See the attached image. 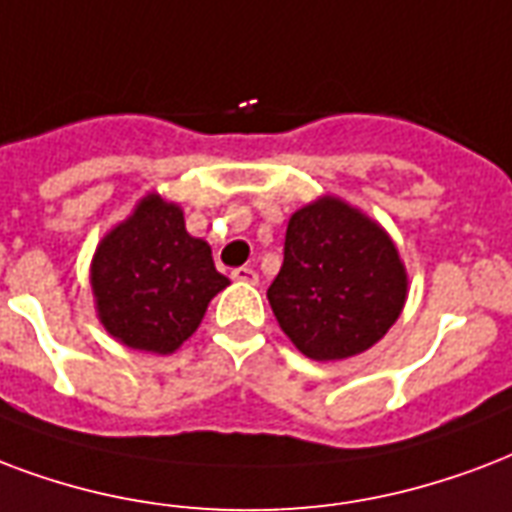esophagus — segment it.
<instances>
[{"instance_id": "obj_1", "label": "esophagus", "mask_w": 512, "mask_h": 512, "mask_svg": "<svg viewBox=\"0 0 512 512\" xmlns=\"http://www.w3.org/2000/svg\"><path fill=\"white\" fill-rule=\"evenodd\" d=\"M230 276L236 279V282H244V284H257L260 282V276H257L255 268H247V265H241V268H233Z\"/></svg>"}]
</instances>
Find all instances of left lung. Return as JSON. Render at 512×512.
Returning a JSON list of instances; mask_svg holds the SVG:
<instances>
[{
  "instance_id": "8db88e82",
  "label": "left lung",
  "mask_w": 512,
  "mask_h": 512,
  "mask_svg": "<svg viewBox=\"0 0 512 512\" xmlns=\"http://www.w3.org/2000/svg\"><path fill=\"white\" fill-rule=\"evenodd\" d=\"M405 298L400 252L368 214L335 195L292 214L268 303L306 357L327 362L362 354L395 325Z\"/></svg>"
}]
</instances>
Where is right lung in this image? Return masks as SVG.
Masks as SVG:
<instances>
[{
	"mask_svg": "<svg viewBox=\"0 0 512 512\" xmlns=\"http://www.w3.org/2000/svg\"><path fill=\"white\" fill-rule=\"evenodd\" d=\"M212 247L185 230V214L158 193L99 241L91 287L104 330L128 349L171 354L198 330L228 287Z\"/></svg>",
	"mask_w": 512,
	"mask_h": 512,
	"instance_id": "add662e5",
	"label": "right lung"
}]
</instances>
